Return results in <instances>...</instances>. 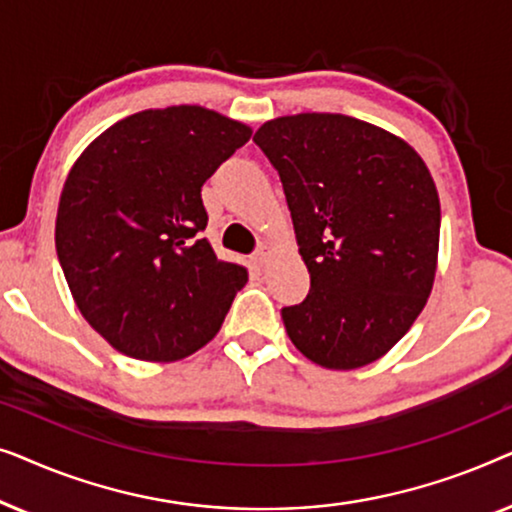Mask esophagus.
I'll return each mask as SVG.
<instances>
[{"label":"esophagus","instance_id":"esophagus-1","mask_svg":"<svg viewBox=\"0 0 512 512\" xmlns=\"http://www.w3.org/2000/svg\"><path fill=\"white\" fill-rule=\"evenodd\" d=\"M270 256H272V247H270V244H261V247H258V249L254 251V256H251V261H254L256 265H263L265 261H268Z\"/></svg>","mask_w":512,"mask_h":512}]
</instances>
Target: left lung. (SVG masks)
Here are the masks:
<instances>
[{
	"instance_id": "obj_1",
	"label": "left lung",
	"mask_w": 512,
	"mask_h": 512,
	"mask_svg": "<svg viewBox=\"0 0 512 512\" xmlns=\"http://www.w3.org/2000/svg\"><path fill=\"white\" fill-rule=\"evenodd\" d=\"M254 142L282 179L310 293L284 307L293 345L331 370L368 366L424 310L438 263L440 200L401 137L342 114L263 123Z\"/></svg>"
}]
</instances>
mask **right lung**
Here are the masks:
<instances>
[{"mask_svg": "<svg viewBox=\"0 0 512 512\" xmlns=\"http://www.w3.org/2000/svg\"><path fill=\"white\" fill-rule=\"evenodd\" d=\"M249 137V125L195 104L146 109L69 170L55 249L83 319L121 354L179 361L219 333L247 268L200 237V191Z\"/></svg>", "mask_w": 512, "mask_h": 512, "instance_id": "obj_1", "label": "right lung"}]
</instances>
